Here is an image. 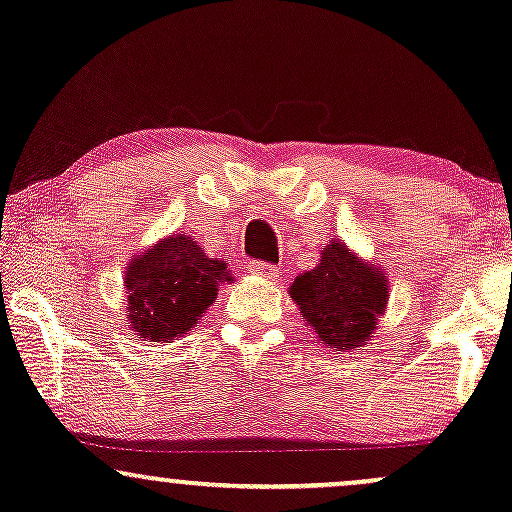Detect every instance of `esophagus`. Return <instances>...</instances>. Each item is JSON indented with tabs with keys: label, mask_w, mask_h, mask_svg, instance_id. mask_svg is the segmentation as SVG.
Instances as JSON below:
<instances>
[{
	"label": "esophagus",
	"mask_w": 512,
	"mask_h": 512,
	"mask_svg": "<svg viewBox=\"0 0 512 512\" xmlns=\"http://www.w3.org/2000/svg\"><path fill=\"white\" fill-rule=\"evenodd\" d=\"M251 273L261 275V278H278V268L273 266V263H266V261H251Z\"/></svg>",
	"instance_id": "34e87169"
}]
</instances>
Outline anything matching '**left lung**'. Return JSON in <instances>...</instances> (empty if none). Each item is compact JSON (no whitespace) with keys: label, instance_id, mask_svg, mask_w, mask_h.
I'll list each match as a JSON object with an SVG mask.
<instances>
[{"label":"left lung","instance_id":"1","mask_svg":"<svg viewBox=\"0 0 512 512\" xmlns=\"http://www.w3.org/2000/svg\"><path fill=\"white\" fill-rule=\"evenodd\" d=\"M307 326L333 350L363 348L387 307V275L353 256L343 241H331L321 263L290 285Z\"/></svg>","mask_w":512,"mask_h":512}]
</instances>
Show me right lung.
<instances>
[{
	"instance_id": "right-lung-1",
	"label": "right lung",
	"mask_w": 512,
	"mask_h": 512,
	"mask_svg": "<svg viewBox=\"0 0 512 512\" xmlns=\"http://www.w3.org/2000/svg\"><path fill=\"white\" fill-rule=\"evenodd\" d=\"M225 280H232L225 263L205 256L188 234L166 237L125 271L130 329L142 341L171 343L198 324Z\"/></svg>"
}]
</instances>
